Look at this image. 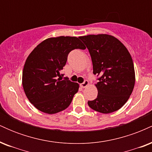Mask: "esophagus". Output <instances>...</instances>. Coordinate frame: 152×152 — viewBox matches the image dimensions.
Returning a JSON list of instances; mask_svg holds the SVG:
<instances>
[{
	"label": "esophagus",
	"mask_w": 152,
	"mask_h": 152,
	"mask_svg": "<svg viewBox=\"0 0 152 152\" xmlns=\"http://www.w3.org/2000/svg\"><path fill=\"white\" fill-rule=\"evenodd\" d=\"M88 84H89V82L87 81V80H85V81H83V83H82L80 84V86H81V88H86Z\"/></svg>",
	"instance_id": "34e87169"
}]
</instances>
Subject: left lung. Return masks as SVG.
<instances>
[{
  "label": "left lung",
  "instance_id": "left-lung-1",
  "mask_svg": "<svg viewBox=\"0 0 152 152\" xmlns=\"http://www.w3.org/2000/svg\"><path fill=\"white\" fill-rule=\"evenodd\" d=\"M89 51L93 73L99 82L97 98L88 101L90 108L103 114L118 110L125 104L135 83L134 63L119 40L107 34L80 36Z\"/></svg>",
  "mask_w": 152,
  "mask_h": 152
}]
</instances>
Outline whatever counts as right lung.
Segmentation results:
<instances>
[{
  "instance_id": "1",
  "label": "right lung",
  "mask_w": 152,
  "mask_h": 152,
  "mask_svg": "<svg viewBox=\"0 0 152 152\" xmlns=\"http://www.w3.org/2000/svg\"><path fill=\"white\" fill-rule=\"evenodd\" d=\"M86 49L76 37L49 38L29 54L23 67L22 83L29 102L42 112L53 114L69 107L79 85L61 74L68 55L74 49Z\"/></svg>"
}]
</instances>
